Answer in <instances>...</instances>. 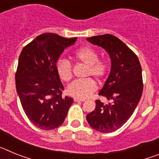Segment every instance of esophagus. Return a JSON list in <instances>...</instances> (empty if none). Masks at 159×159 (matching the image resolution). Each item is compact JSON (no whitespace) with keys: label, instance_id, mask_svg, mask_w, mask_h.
<instances>
[{"label":"esophagus","instance_id":"1","mask_svg":"<svg viewBox=\"0 0 159 159\" xmlns=\"http://www.w3.org/2000/svg\"><path fill=\"white\" fill-rule=\"evenodd\" d=\"M74 101H75V102H84V101H85V99H77V98H74Z\"/></svg>","mask_w":159,"mask_h":159}]
</instances>
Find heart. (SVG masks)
I'll return each mask as SVG.
<instances>
[{
  "mask_svg": "<svg viewBox=\"0 0 159 159\" xmlns=\"http://www.w3.org/2000/svg\"><path fill=\"white\" fill-rule=\"evenodd\" d=\"M75 57L87 66L86 76L92 75L97 80H102L107 72V65L105 62L98 60V54L93 49L84 47L77 50ZM57 70L60 78L62 80L69 81L72 77V66L67 60H59ZM97 90L96 83L92 78L75 80L71 83L67 88V94L77 99H86Z\"/></svg>",
  "mask_w": 159,
  "mask_h": 159,
  "instance_id": "b5f03b06",
  "label": "heart"
}]
</instances>
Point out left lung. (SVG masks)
Segmentation results:
<instances>
[{
  "label": "left lung",
  "mask_w": 159,
  "mask_h": 159,
  "mask_svg": "<svg viewBox=\"0 0 159 159\" xmlns=\"http://www.w3.org/2000/svg\"><path fill=\"white\" fill-rule=\"evenodd\" d=\"M87 40L104 48L111 63L110 75L99 93L111 102L95 100V109L87 115V121L97 131L110 133L127 123L137 107L143 89L142 67L134 52L116 36L105 34Z\"/></svg>",
  "instance_id": "obj_1"
}]
</instances>
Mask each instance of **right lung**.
<instances>
[{"label":"right lung","mask_w":159,"mask_h":159,"mask_svg":"<svg viewBox=\"0 0 159 159\" xmlns=\"http://www.w3.org/2000/svg\"><path fill=\"white\" fill-rule=\"evenodd\" d=\"M76 40L43 33L20 52L15 75L16 92L24 111L38 128L49 130L60 127L72 104V98L62 95L64 88L57 63L64 49Z\"/></svg>","instance_id":"1"}]
</instances>
